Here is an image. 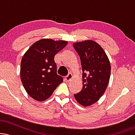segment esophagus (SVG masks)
I'll return each mask as SVG.
<instances>
[{
  "instance_id": "obj_1",
  "label": "esophagus",
  "mask_w": 135,
  "mask_h": 135,
  "mask_svg": "<svg viewBox=\"0 0 135 135\" xmlns=\"http://www.w3.org/2000/svg\"><path fill=\"white\" fill-rule=\"evenodd\" d=\"M72 77H73L72 76V74H69L67 75H66L65 77V81H66V82H69L71 79H72Z\"/></svg>"
}]
</instances>
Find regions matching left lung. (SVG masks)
<instances>
[{
	"instance_id": "1",
	"label": "left lung",
	"mask_w": 135,
	"mask_h": 135,
	"mask_svg": "<svg viewBox=\"0 0 135 135\" xmlns=\"http://www.w3.org/2000/svg\"><path fill=\"white\" fill-rule=\"evenodd\" d=\"M83 70V89L74 94L79 103L86 107L96 103L106 90L110 76V63L101 46L93 41L74 43Z\"/></svg>"
}]
</instances>
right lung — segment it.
<instances>
[{
	"label": "right lung",
	"instance_id": "obj_1",
	"mask_svg": "<svg viewBox=\"0 0 135 135\" xmlns=\"http://www.w3.org/2000/svg\"><path fill=\"white\" fill-rule=\"evenodd\" d=\"M65 41L44 38L30 46L23 55L20 77L27 93L38 102L51 96L63 78L57 74L56 54L67 44Z\"/></svg>",
	"mask_w": 135,
	"mask_h": 135
}]
</instances>
